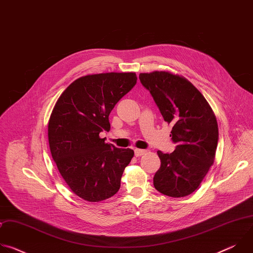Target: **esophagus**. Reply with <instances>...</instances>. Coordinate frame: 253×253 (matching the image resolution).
Masks as SVG:
<instances>
[{
  "mask_svg": "<svg viewBox=\"0 0 253 253\" xmlns=\"http://www.w3.org/2000/svg\"><path fill=\"white\" fill-rule=\"evenodd\" d=\"M134 152H135V156L139 157V156H142V155L145 154L147 151L146 150H143V149H135Z\"/></svg>",
  "mask_w": 253,
  "mask_h": 253,
  "instance_id": "1",
  "label": "esophagus"
}]
</instances>
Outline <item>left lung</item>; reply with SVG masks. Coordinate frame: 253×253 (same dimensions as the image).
Segmentation results:
<instances>
[{"instance_id":"1","label":"left lung","mask_w":253,"mask_h":253,"mask_svg":"<svg viewBox=\"0 0 253 253\" xmlns=\"http://www.w3.org/2000/svg\"><path fill=\"white\" fill-rule=\"evenodd\" d=\"M164 121L172 125V153L157 151L161 161L153 184L160 193L178 198L194 192L214 162L218 125L210 105L186 78L166 71L140 73Z\"/></svg>"}]
</instances>
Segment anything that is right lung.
Returning <instances> with one entry per match:
<instances>
[{"label": "right lung", "mask_w": 253, "mask_h": 253, "mask_svg": "<svg viewBox=\"0 0 253 253\" xmlns=\"http://www.w3.org/2000/svg\"><path fill=\"white\" fill-rule=\"evenodd\" d=\"M129 73L87 75L71 83L57 100L48 124L52 157L70 189L89 202L116 194L125 167L134 156L130 148L105 143L109 114L136 84Z\"/></svg>", "instance_id": "1"}]
</instances>
